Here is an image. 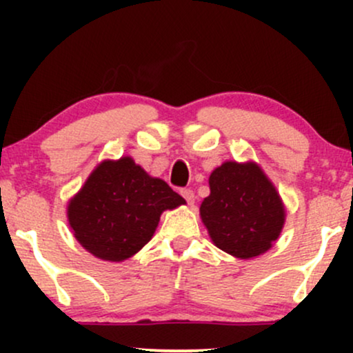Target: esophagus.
Masks as SVG:
<instances>
[{
    "label": "esophagus",
    "instance_id": "34e87169",
    "mask_svg": "<svg viewBox=\"0 0 353 353\" xmlns=\"http://www.w3.org/2000/svg\"><path fill=\"white\" fill-rule=\"evenodd\" d=\"M181 194H182V197L188 201V204H194V190L192 189H182Z\"/></svg>",
    "mask_w": 353,
    "mask_h": 353
}]
</instances>
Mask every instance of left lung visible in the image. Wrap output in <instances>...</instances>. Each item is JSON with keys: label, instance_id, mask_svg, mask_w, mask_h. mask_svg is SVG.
<instances>
[{"label": "left lung", "instance_id": "left-lung-1", "mask_svg": "<svg viewBox=\"0 0 353 353\" xmlns=\"http://www.w3.org/2000/svg\"><path fill=\"white\" fill-rule=\"evenodd\" d=\"M209 185L201 217L214 244L239 259L270 249L282 230L285 210L261 168L229 161L210 174Z\"/></svg>", "mask_w": 353, "mask_h": 353}]
</instances>
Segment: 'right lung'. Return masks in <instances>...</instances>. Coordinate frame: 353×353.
<instances>
[{
    "label": "right lung",
    "mask_w": 353,
    "mask_h": 353,
    "mask_svg": "<svg viewBox=\"0 0 353 353\" xmlns=\"http://www.w3.org/2000/svg\"><path fill=\"white\" fill-rule=\"evenodd\" d=\"M185 204L164 181L131 157L104 161L68 205L74 237L103 261L119 262L151 241L165 209Z\"/></svg>",
    "instance_id": "add662e5"
}]
</instances>
